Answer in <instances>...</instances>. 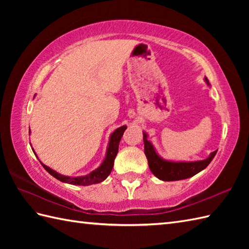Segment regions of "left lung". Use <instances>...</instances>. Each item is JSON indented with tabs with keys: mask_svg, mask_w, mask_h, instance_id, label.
Segmentation results:
<instances>
[{
	"mask_svg": "<svg viewBox=\"0 0 249 249\" xmlns=\"http://www.w3.org/2000/svg\"><path fill=\"white\" fill-rule=\"evenodd\" d=\"M205 82L210 86L208 78L204 79ZM143 142H144V154L147 158L149 167L152 173L161 181H178L194 177L195 174L202 171L203 169L209 166L212 161L214 156L217 153V150L212 152L210 156L203 160L198 161H170L162 160L157 154L154 146L147 140V135L143 131Z\"/></svg>",
	"mask_w": 249,
	"mask_h": 249,
	"instance_id": "obj_1",
	"label": "left lung"
}]
</instances>
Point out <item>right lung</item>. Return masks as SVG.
Returning a JSON list of instances; mask_svg holds the SVG:
<instances>
[{"instance_id": "obj_1", "label": "right lung", "mask_w": 249, "mask_h": 249, "mask_svg": "<svg viewBox=\"0 0 249 249\" xmlns=\"http://www.w3.org/2000/svg\"><path fill=\"white\" fill-rule=\"evenodd\" d=\"M125 129H126V126L124 125V126H122V127H119L118 129H115L113 133L111 134L110 140H109V145L107 149V154H106V157H105L103 163L97 169H95L94 171H92L89 174H87V176L76 177V178L65 177V176H62V174H60V173L55 172L54 170H52L51 168L47 167L41 161H40V163L46 169V171H48L52 177L57 178L61 182L72 184V185H81V186H88V185L97 184V183L103 182L108 178V176L111 173V170H112L114 158L119 152V144H120L121 138H122V136H123Z\"/></svg>"}]
</instances>
